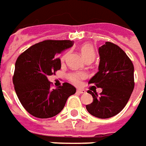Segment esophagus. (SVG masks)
Instances as JSON below:
<instances>
[{
  "instance_id": "1",
  "label": "esophagus",
  "mask_w": 146,
  "mask_h": 146,
  "mask_svg": "<svg viewBox=\"0 0 146 146\" xmlns=\"http://www.w3.org/2000/svg\"><path fill=\"white\" fill-rule=\"evenodd\" d=\"M77 93H80V94H83V93H86V91L84 90V89H78V90H77Z\"/></svg>"
}]
</instances>
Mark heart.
<instances>
[{
  "label": "heart",
  "instance_id": "heart-1",
  "mask_svg": "<svg viewBox=\"0 0 146 146\" xmlns=\"http://www.w3.org/2000/svg\"><path fill=\"white\" fill-rule=\"evenodd\" d=\"M80 52H81L82 56L85 61H87V60H93V61L95 58L96 53H95V49L92 44H83L80 48ZM66 58V54H64L61 58V62H64ZM86 77H87V75L84 72H72V73L68 74V76H67L68 80L75 85H80L81 84L82 80L86 79Z\"/></svg>",
  "mask_w": 146,
  "mask_h": 146
}]
</instances>
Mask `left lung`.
Instances as JSON below:
<instances>
[{"instance_id":"left-lung-1","label":"left lung","mask_w":146,"mask_h":146,"mask_svg":"<svg viewBox=\"0 0 146 146\" xmlns=\"http://www.w3.org/2000/svg\"><path fill=\"white\" fill-rule=\"evenodd\" d=\"M100 63L98 73L88 84L102 88L98 95L90 90L93 102L86 105L89 114L100 119H108L125 107L134 88V66L125 52L113 43L106 42L99 49ZM94 86V87H95Z\"/></svg>"}]
</instances>
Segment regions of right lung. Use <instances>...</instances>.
Segmentation results:
<instances>
[{
	"label": "right lung",
	"instance_id": "right-lung-1",
	"mask_svg": "<svg viewBox=\"0 0 146 146\" xmlns=\"http://www.w3.org/2000/svg\"><path fill=\"white\" fill-rule=\"evenodd\" d=\"M68 40H47L37 43L19 56L15 62L13 83L22 106L31 115L48 119L59 114L76 88L63 83L51 88L48 76L61 69L58 54L73 45Z\"/></svg>",
	"mask_w": 146,
	"mask_h": 146
}]
</instances>
